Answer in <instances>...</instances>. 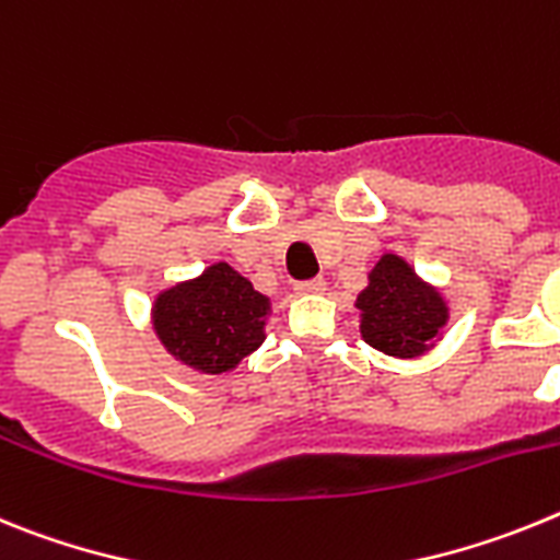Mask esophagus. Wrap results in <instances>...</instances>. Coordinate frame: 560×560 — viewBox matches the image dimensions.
Returning <instances> with one entry per match:
<instances>
[{"label":"esophagus","mask_w":560,"mask_h":560,"mask_svg":"<svg viewBox=\"0 0 560 560\" xmlns=\"http://www.w3.org/2000/svg\"><path fill=\"white\" fill-rule=\"evenodd\" d=\"M295 290H299L301 295H313V293H324L327 290V281L320 279V276H315V279H307V281H299L295 284Z\"/></svg>","instance_id":"esophagus-1"}]
</instances>
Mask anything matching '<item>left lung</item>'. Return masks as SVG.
I'll use <instances>...</instances> for the list:
<instances>
[{"label": "left lung", "instance_id": "obj_1", "mask_svg": "<svg viewBox=\"0 0 560 560\" xmlns=\"http://www.w3.org/2000/svg\"><path fill=\"white\" fill-rule=\"evenodd\" d=\"M358 310L363 340L395 358H417L425 352L448 320L442 295L392 253L369 273V287L358 295Z\"/></svg>", "mask_w": 560, "mask_h": 560}]
</instances>
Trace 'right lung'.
<instances>
[{"instance_id": "1", "label": "right lung", "mask_w": 560, "mask_h": 560, "mask_svg": "<svg viewBox=\"0 0 560 560\" xmlns=\"http://www.w3.org/2000/svg\"><path fill=\"white\" fill-rule=\"evenodd\" d=\"M270 301L220 261L194 281L165 290L152 310L163 347L186 366L222 374L265 340Z\"/></svg>"}]
</instances>
